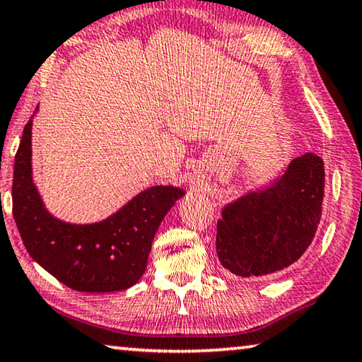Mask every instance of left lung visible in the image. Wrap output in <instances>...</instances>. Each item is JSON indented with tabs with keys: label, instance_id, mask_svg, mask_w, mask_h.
Listing matches in <instances>:
<instances>
[{
	"label": "left lung",
	"instance_id": "1",
	"mask_svg": "<svg viewBox=\"0 0 362 362\" xmlns=\"http://www.w3.org/2000/svg\"><path fill=\"white\" fill-rule=\"evenodd\" d=\"M325 170L308 152L270 187L228 204L216 223V254L233 275H278L313 243L322 216Z\"/></svg>",
	"mask_w": 362,
	"mask_h": 362
}]
</instances>
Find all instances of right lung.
<instances>
[{
  "label": "right lung",
  "mask_w": 362,
  "mask_h": 362,
  "mask_svg": "<svg viewBox=\"0 0 362 362\" xmlns=\"http://www.w3.org/2000/svg\"><path fill=\"white\" fill-rule=\"evenodd\" d=\"M30 158L32 118L16 153L13 180V215L30 257L76 291L111 293L136 285L146 272L155 233L185 191L148 187L107 220L71 225L43 207Z\"/></svg>",
  "instance_id": "right-lung-1"
}]
</instances>
